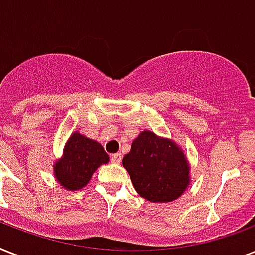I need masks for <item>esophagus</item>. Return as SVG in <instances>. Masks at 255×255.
I'll list each match as a JSON object with an SVG mask.
<instances>
[{"instance_id": "esophagus-1", "label": "esophagus", "mask_w": 255, "mask_h": 255, "mask_svg": "<svg viewBox=\"0 0 255 255\" xmlns=\"http://www.w3.org/2000/svg\"><path fill=\"white\" fill-rule=\"evenodd\" d=\"M111 161L115 164H119L120 161H122V155H120V153H115V155H112Z\"/></svg>"}]
</instances>
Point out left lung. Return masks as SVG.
<instances>
[{
  "mask_svg": "<svg viewBox=\"0 0 255 255\" xmlns=\"http://www.w3.org/2000/svg\"><path fill=\"white\" fill-rule=\"evenodd\" d=\"M123 167L136 192L147 201H174L190 182L189 163L181 148L147 129L132 141Z\"/></svg>",
  "mask_w": 255,
  "mask_h": 255,
  "instance_id": "8db88e82",
  "label": "left lung"
}]
</instances>
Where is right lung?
<instances>
[{"mask_svg": "<svg viewBox=\"0 0 255 255\" xmlns=\"http://www.w3.org/2000/svg\"><path fill=\"white\" fill-rule=\"evenodd\" d=\"M108 161L110 156L102 144L77 131L67 140L63 156L54 163V176L65 189H82L94 172Z\"/></svg>", "mask_w": 255, "mask_h": 255, "instance_id": "right-lung-1", "label": "right lung"}]
</instances>
